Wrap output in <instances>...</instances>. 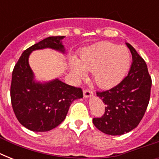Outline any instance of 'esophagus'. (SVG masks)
I'll list each match as a JSON object with an SVG mask.
<instances>
[{"label": "esophagus", "instance_id": "esophagus-1", "mask_svg": "<svg viewBox=\"0 0 159 159\" xmlns=\"http://www.w3.org/2000/svg\"><path fill=\"white\" fill-rule=\"evenodd\" d=\"M83 96H84L85 98H90V97H92L93 96V93L91 90H85L84 92H83Z\"/></svg>", "mask_w": 159, "mask_h": 159}]
</instances>
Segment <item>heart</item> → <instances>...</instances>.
<instances>
[{
	"label": "heart",
	"instance_id": "obj_1",
	"mask_svg": "<svg viewBox=\"0 0 159 159\" xmlns=\"http://www.w3.org/2000/svg\"><path fill=\"white\" fill-rule=\"evenodd\" d=\"M129 65L130 56L125 48L104 42L82 50L78 59L72 58L69 70L77 79L84 78L86 72H92L98 87L110 88L123 79Z\"/></svg>",
	"mask_w": 159,
	"mask_h": 159
}]
</instances>
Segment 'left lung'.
<instances>
[{
    "instance_id": "obj_1",
    "label": "left lung",
    "mask_w": 159,
    "mask_h": 159,
    "mask_svg": "<svg viewBox=\"0 0 159 159\" xmlns=\"http://www.w3.org/2000/svg\"><path fill=\"white\" fill-rule=\"evenodd\" d=\"M132 64L128 75L116 87L97 96L106 105L104 116L93 119L99 130L109 135H121L136 128L148 107L152 80L145 61L128 43Z\"/></svg>"
}]
</instances>
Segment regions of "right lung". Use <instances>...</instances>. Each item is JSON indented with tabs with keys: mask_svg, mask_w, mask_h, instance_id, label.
I'll return each mask as SVG.
<instances>
[{
	"mask_svg": "<svg viewBox=\"0 0 159 159\" xmlns=\"http://www.w3.org/2000/svg\"><path fill=\"white\" fill-rule=\"evenodd\" d=\"M64 36H51L23 52L14 67L11 86V105L16 118L34 132L51 130L62 123L73 101L82 98L81 88L66 84L58 78L46 82L34 79L29 57L34 50L52 48L65 53Z\"/></svg>",
	"mask_w": 159,
	"mask_h": 159,
	"instance_id": "add662e5",
	"label": "right lung"
}]
</instances>
